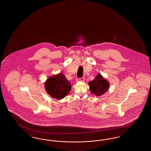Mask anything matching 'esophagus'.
Here are the masks:
<instances>
[{"instance_id": "34e87169", "label": "esophagus", "mask_w": 151, "mask_h": 151, "mask_svg": "<svg viewBox=\"0 0 151 151\" xmlns=\"http://www.w3.org/2000/svg\"><path fill=\"white\" fill-rule=\"evenodd\" d=\"M84 80H85V79L84 78H78V79H76V81L77 82H80V81H81V82H84Z\"/></svg>"}]
</instances>
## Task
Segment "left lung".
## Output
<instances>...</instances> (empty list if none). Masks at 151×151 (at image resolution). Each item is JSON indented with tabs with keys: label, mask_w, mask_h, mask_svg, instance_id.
<instances>
[{
	"label": "left lung",
	"mask_w": 151,
	"mask_h": 151,
	"mask_svg": "<svg viewBox=\"0 0 151 151\" xmlns=\"http://www.w3.org/2000/svg\"><path fill=\"white\" fill-rule=\"evenodd\" d=\"M89 90L91 93L97 96H100L105 93L109 89L110 84L100 73H99L93 80L89 82Z\"/></svg>",
	"instance_id": "left-lung-1"
}]
</instances>
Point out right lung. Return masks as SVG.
<instances>
[{
  "label": "right lung",
  "mask_w": 151,
  "mask_h": 151,
  "mask_svg": "<svg viewBox=\"0 0 151 151\" xmlns=\"http://www.w3.org/2000/svg\"><path fill=\"white\" fill-rule=\"evenodd\" d=\"M45 88L51 97L61 100L69 94L71 86L64 74L59 73L49 77L45 83Z\"/></svg>",
  "instance_id": "obj_1"
}]
</instances>
